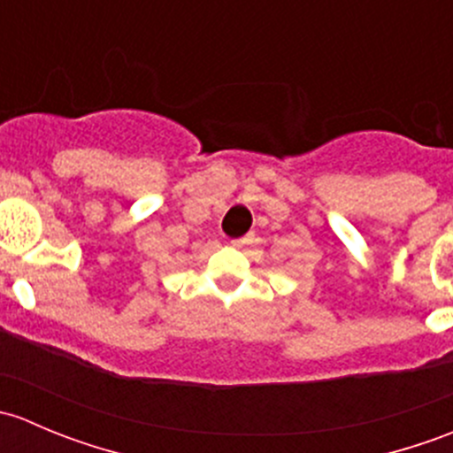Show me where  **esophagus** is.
Listing matches in <instances>:
<instances>
[{
    "label": "esophagus",
    "instance_id": "obj_1",
    "mask_svg": "<svg viewBox=\"0 0 453 453\" xmlns=\"http://www.w3.org/2000/svg\"><path fill=\"white\" fill-rule=\"evenodd\" d=\"M248 243H252V234L241 236V239H232V241H230L232 248H243V245H248Z\"/></svg>",
    "mask_w": 453,
    "mask_h": 453
}]
</instances>
